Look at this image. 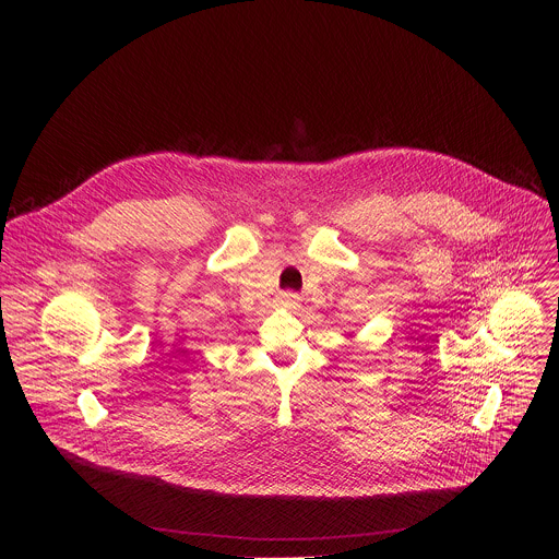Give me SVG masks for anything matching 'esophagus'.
<instances>
[{
  "mask_svg": "<svg viewBox=\"0 0 559 559\" xmlns=\"http://www.w3.org/2000/svg\"><path fill=\"white\" fill-rule=\"evenodd\" d=\"M281 302L287 305V307H294V305H298V294L296 292H283Z\"/></svg>",
  "mask_w": 559,
  "mask_h": 559,
  "instance_id": "34e87169",
  "label": "esophagus"
}]
</instances>
